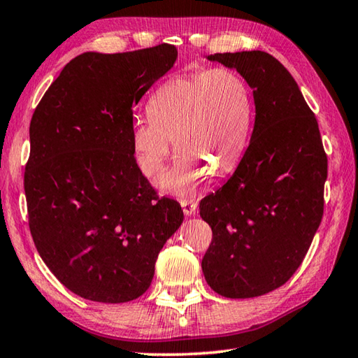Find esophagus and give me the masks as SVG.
Returning <instances> with one entry per match:
<instances>
[{
    "mask_svg": "<svg viewBox=\"0 0 358 358\" xmlns=\"http://www.w3.org/2000/svg\"><path fill=\"white\" fill-rule=\"evenodd\" d=\"M180 206H182V210H184L185 216H194L196 215V210H198V203H196L192 199L180 201Z\"/></svg>",
    "mask_w": 358,
    "mask_h": 358,
    "instance_id": "obj_1",
    "label": "esophagus"
}]
</instances>
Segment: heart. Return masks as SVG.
<instances>
[{
    "mask_svg": "<svg viewBox=\"0 0 358 358\" xmlns=\"http://www.w3.org/2000/svg\"><path fill=\"white\" fill-rule=\"evenodd\" d=\"M252 120L250 87L235 69L178 76L152 94L148 117L131 123V147L141 171L156 179L164 171L173 141L180 155L160 187L187 196L210 176L211 169L225 173L239 162Z\"/></svg>",
    "mask_w": 358,
    "mask_h": 358,
    "instance_id": "b5f03b06",
    "label": "heart"
}]
</instances>
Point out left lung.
I'll return each mask as SVG.
<instances>
[{
  "label": "left lung",
  "mask_w": 358,
  "mask_h": 358,
  "mask_svg": "<svg viewBox=\"0 0 358 358\" xmlns=\"http://www.w3.org/2000/svg\"><path fill=\"white\" fill-rule=\"evenodd\" d=\"M207 58L244 77L257 114L238 169L199 203L213 231L202 272L216 294L253 298L301 266L323 217L327 156L315 115L275 57L243 50Z\"/></svg>",
  "instance_id": "obj_1"
}]
</instances>
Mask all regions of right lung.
<instances>
[{
	"label": "right lung",
	"instance_id": "right-lung-1",
	"mask_svg": "<svg viewBox=\"0 0 358 358\" xmlns=\"http://www.w3.org/2000/svg\"><path fill=\"white\" fill-rule=\"evenodd\" d=\"M178 58L173 45L85 52L40 100L24 171L29 229L41 259L76 295L127 303L143 295L184 211L159 198L131 147L133 106Z\"/></svg>",
	"mask_w": 358,
	"mask_h": 358
}]
</instances>
